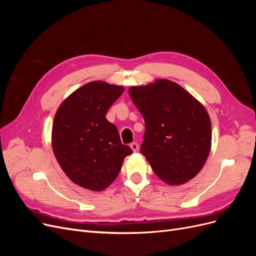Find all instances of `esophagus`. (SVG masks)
Here are the masks:
<instances>
[{
	"label": "esophagus",
	"mask_w": 256,
	"mask_h": 256,
	"mask_svg": "<svg viewBox=\"0 0 256 256\" xmlns=\"http://www.w3.org/2000/svg\"><path fill=\"white\" fill-rule=\"evenodd\" d=\"M130 147H131V150H132L136 152H138V144L136 142H134V143L130 144Z\"/></svg>",
	"instance_id": "esophagus-1"
}]
</instances>
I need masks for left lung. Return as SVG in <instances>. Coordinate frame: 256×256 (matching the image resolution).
<instances>
[{
    "label": "left lung",
    "instance_id": "left-lung-1",
    "mask_svg": "<svg viewBox=\"0 0 256 256\" xmlns=\"http://www.w3.org/2000/svg\"><path fill=\"white\" fill-rule=\"evenodd\" d=\"M129 95L145 122L141 152L154 172L171 186L196 176L212 147V122L204 106L166 79L130 88Z\"/></svg>",
    "mask_w": 256,
    "mask_h": 256
}]
</instances>
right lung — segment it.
Listing matches in <instances>:
<instances>
[{"label": "right lung", "mask_w": 256, "mask_h": 256, "mask_svg": "<svg viewBox=\"0 0 256 256\" xmlns=\"http://www.w3.org/2000/svg\"><path fill=\"white\" fill-rule=\"evenodd\" d=\"M122 92L118 85L90 82L68 96L54 116L53 152L69 180L82 188L106 189L132 152L122 144L118 128L106 118Z\"/></svg>", "instance_id": "right-lung-1"}]
</instances>
